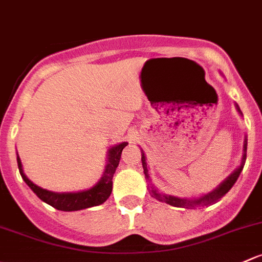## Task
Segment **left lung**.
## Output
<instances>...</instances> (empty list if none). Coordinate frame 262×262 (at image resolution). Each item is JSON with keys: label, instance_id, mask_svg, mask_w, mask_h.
Masks as SVG:
<instances>
[{"label": "left lung", "instance_id": "1", "mask_svg": "<svg viewBox=\"0 0 262 262\" xmlns=\"http://www.w3.org/2000/svg\"><path fill=\"white\" fill-rule=\"evenodd\" d=\"M236 109H237V112L242 115L241 110H240V108H238L237 104H236ZM246 150H247V139L245 138L244 153H242V161H241L240 167H238L235 172L231 173V176H228V177L226 178V180L222 182V183L220 184V186L217 187L214 191L205 194V196H202L200 198H194V200H187V198H178L174 196H169V194L159 193V192L157 191L154 187H150L152 197H154L156 200H158V201H162V202H166L170 206H174V207L188 208V207H196V206H208V205H211V203H216L220 198L224 197L225 194L227 193L231 188H232V186L236 183V181H237L238 176H240V173L242 172V168H244V166H245V161H246ZM142 166H143V169H144L145 178H147V180H149L150 177H149V172H148V167H147V162H145L144 153L142 154Z\"/></svg>", "mask_w": 262, "mask_h": 262}]
</instances>
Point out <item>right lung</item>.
<instances>
[{"instance_id": "1", "label": "right lung", "mask_w": 262, "mask_h": 262, "mask_svg": "<svg viewBox=\"0 0 262 262\" xmlns=\"http://www.w3.org/2000/svg\"><path fill=\"white\" fill-rule=\"evenodd\" d=\"M126 144L128 143L123 142L120 144L115 145V147L110 148L108 150V164H106L105 172H104L101 180L90 189L76 192V193H56V192L48 191V189H43L36 186L35 183H32L24 173L21 159L17 154L18 170H20L22 180L26 182L27 186L34 191V193H36V196L41 201L46 202L48 205L52 206V207L59 211L66 212L84 210V208L101 205V203H104L109 198L113 189V176H114L115 169H117L118 164H119L122 150Z\"/></svg>"}]
</instances>
